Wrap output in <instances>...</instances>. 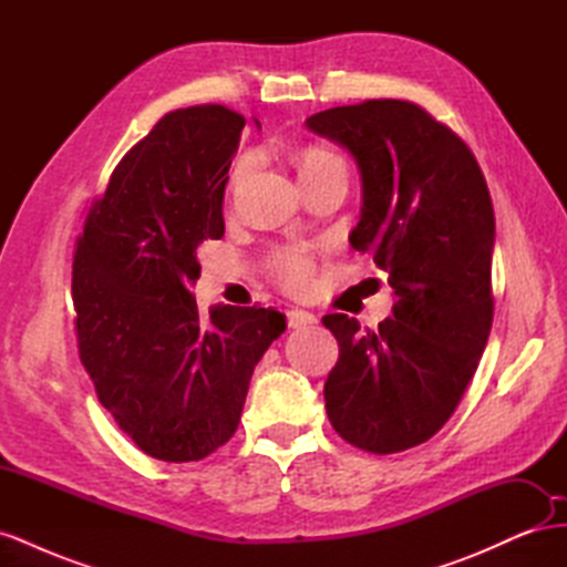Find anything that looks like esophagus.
Returning a JSON list of instances; mask_svg holds the SVG:
<instances>
[{"mask_svg":"<svg viewBox=\"0 0 567 567\" xmlns=\"http://www.w3.org/2000/svg\"><path fill=\"white\" fill-rule=\"evenodd\" d=\"M286 321H288L290 329H307V326L317 323V317L312 312H307V310H288Z\"/></svg>","mask_w":567,"mask_h":567,"instance_id":"34e87169","label":"esophagus"}]
</instances>
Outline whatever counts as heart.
Listing matches in <instances>:
<instances>
[{
	"instance_id": "heart-1",
	"label": "heart",
	"mask_w": 567,
	"mask_h": 567,
	"mask_svg": "<svg viewBox=\"0 0 567 567\" xmlns=\"http://www.w3.org/2000/svg\"><path fill=\"white\" fill-rule=\"evenodd\" d=\"M298 169H300V179H312L319 177L323 173H331V169H346V161H342L338 153H333L331 148L323 146H305L298 156ZM250 173V161L241 158L234 169H231V186L241 184ZM274 271H277L279 281L293 290V293H305L312 286V277H315V260L312 255L307 252L305 248H281L274 252Z\"/></svg>"
}]
</instances>
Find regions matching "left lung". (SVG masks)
Wrapping results in <instances>:
<instances>
[{
  "mask_svg": "<svg viewBox=\"0 0 567 567\" xmlns=\"http://www.w3.org/2000/svg\"><path fill=\"white\" fill-rule=\"evenodd\" d=\"M362 173L350 234L388 274L392 317L359 329L321 321L338 340L323 385L336 433L371 454H398L450 421L485 352L492 317L494 208L483 169L456 132L402 99H369L307 117Z\"/></svg>",
  "mask_w": 567,
  "mask_h": 567,
  "instance_id": "1",
  "label": "left lung"
}]
</instances>
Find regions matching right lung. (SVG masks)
<instances>
[{
    "instance_id": "obj_1",
    "label": "right lung",
    "mask_w": 567,
    "mask_h": 567,
    "mask_svg": "<svg viewBox=\"0 0 567 567\" xmlns=\"http://www.w3.org/2000/svg\"><path fill=\"white\" fill-rule=\"evenodd\" d=\"M244 125L219 104L163 115L115 165L75 246L80 362L120 431L169 463L231 440L252 369L286 331L271 307L203 315L188 293L198 246L225 236L221 200Z\"/></svg>"
}]
</instances>
